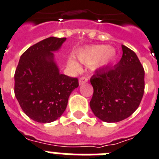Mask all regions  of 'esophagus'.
Listing matches in <instances>:
<instances>
[{
    "label": "esophagus",
    "instance_id": "obj_1",
    "mask_svg": "<svg viewBox=\"0 0 159 159\" xmlns=\"http://www.w3.org/2000/svg\"><path fill=\"white\" fill-rule=\"evenodd\" d=\"M88 77H84V76H82V77H81L79 78V84L80 85H83V84L86 83V82H88Z\"/></svg>",
    "mask_w": 159,
    "mask_h": 159
}]
</instances>
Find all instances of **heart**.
<instances>
[{"mask_svg":"<svg viewBox=\"0 0 159 159\" xmlns=\"http://www.w3.org/2000/svg\"><path fill=\"white\" fill-rule=\"evenodd\" d=\"M116 57L113 48L106 45H94L77 53V59L85 65H91L94 69L107 67ZM69 66L74 70L79 69V65L74 60L69 59Z\"/></svg>","mask_w":159,"mask_h":159,"instance_id":"1","label":"heart"}]
</instances>
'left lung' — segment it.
Returning <instances> with one entry per match:
<instances>
[{"mask_svg": "<svg viewBox=\"0 0 159 159\" xmlns=\"http://www.w3.org/2000/svg\"><path fill=\"white\" fill-rule=\"evenodd\" d=\"M114 67L95 72L90 78L94 93L90 106L95 116L107 123L128 118L139 107L145 90V71L136 53L122 45Z\"/></svg>", "mask_w": 159, "mask_h": 159, "instance_id": "8db88e82", "label": "left lung"}]
</instances>
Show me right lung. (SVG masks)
Listing matches in <instances>:
<instances>
[{
  "mask_svg": "<svg viewBox=\"0 0 159 159\" xmlns=\"http://www.w3.org/2000/svg\"><path fill=\"white\" fill-rule=\"evenodd\" d=\"M66 38L49 37L21 56L14 74V94L24 113L39 123H50L63 114L78 80L61 74L54 61Z\"/></svg>",
  "mask_w": 159,
  "mask_h": 159,
  "instance_id": "add662e5",
  "label": "right lung"
}]
</instances>
